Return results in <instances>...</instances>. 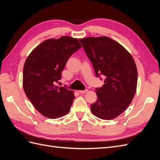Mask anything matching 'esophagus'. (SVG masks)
Segmentation results:
<instances>
[{"label":"esophagus","instance_id":"esophagus-1","mask_svg":"<svg viewBox=\"0 0 160 160\" xmlns=\"http://www.w3.org/2000/svg\"><path fill=\"white\" fill-rule=\"evenodd\" d=\"M88 89H86V90H81V91H79V93H80L81 94L85 93H86V92H88Z\"/></svg>","mask_w":160,"mask_h":160}]
</instances>
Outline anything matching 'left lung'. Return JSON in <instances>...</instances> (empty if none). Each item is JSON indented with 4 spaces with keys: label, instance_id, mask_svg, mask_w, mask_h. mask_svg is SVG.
I'll return each instance as SVG.
<instances>
[{
    "label": "left lung",
    "instance_id": "left-lung-1",
    "mask_svg": "<svg viewBox=\"0 0 160 160\" xmlns=\"http://www.w3.org/2000/svg\"><path fill=\"white\" fill-rule=\"evenodd\" d=\"M97 77L105 76L104 85L97 88L96 102L91 111L96 117L110 120L127 109L136 92L138 70L130 53L108 37L80 38Z\"/></svg>",
    "mask_w": 160,
    "mask_h": 160
}]
</instances>
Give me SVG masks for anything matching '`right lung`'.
I'll list each match as a JSON object with an SVG mask.
<instances>
[{
  "instance_id": "1",
  "label": "right lung",
  "mask_w": 160,
  "mask_h": 160,
  "mask_svg": "<svg viewBox=\"0 0 160 160\" xmlns=\"http://www.w3.org/2000/svg\"><path fill=\"white\" fill-rule=\"evenodd\" d=\"M76 38L62 36L42 42L28 56L22 86L27 98L43 116L59 118L68 113L75 99L72 91L56 86L71 55L81 47Z\"/></svg>"
}]
</instances>
